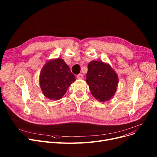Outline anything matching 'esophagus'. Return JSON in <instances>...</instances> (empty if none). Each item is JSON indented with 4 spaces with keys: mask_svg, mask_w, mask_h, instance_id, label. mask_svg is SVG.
<instances>
[{
    "mask_svg": "<svg viewBox=\"0 0 157 157\" xmlns=\"http://www.w3.org/2000/svg\"><path fill=\"white\" fill-rule=\"evenodd\" d=\"M77 78H78V79H83V74H78V75L77 76Z\"/></svg>",
    "mask_w": 157,
    "mask_h": 157,
    "instance_id": "1",
    "label": "esophagus"
}]
</instances>
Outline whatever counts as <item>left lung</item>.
I'll return each mask as SVG.
<instances>
[{
	"label": "left lung",
	"instance_id": "8db88e82",
	"mask_svg": "<svg viewBox=\"0 0 157 157\" xmlns=\"http://www.w3.org/2000/svg\"><path fill=\"white\" fill-rule=\"evenodd\" d=\"M86 81L92 95L100 102H106L114 95L118 84V76L111 66L101 60L88 65Z\"/></svg>",
	"mask_w": 157,
	"mask_h": 157
}]
</instances>
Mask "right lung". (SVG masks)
Returning a JSON list of instances; mask_svg holds the SVG:
<instances>
[{
    "mask_svg": "<svg viewBox=\"0 0 157 157\" xmlns=\"http://www.w3.org/2000/svg\"><path fill=\"white\" fill-rule=\"evenodd\" d=\"M75 78L65 61L57 58L48 60L43 65L39 75V85L46 98L57 101L65 95Z\"/></svg>",
    "mask_w": 157,
    "mask_h": 157,
    "instance_id": "1",
    "label": "right lung"
}]
</instances>
